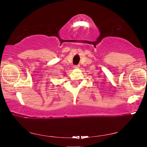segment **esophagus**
Returning a JSON list of instances; mask_svg holds the SVG:
<instances>
[{
  "instance_id": "esophagus-1",
  "label": "esophagus",
  "mask_w": 147,
  "mask_h": 147,
  "mask_svg": "<svg viewBox=\"0 0 147 147\" xmlns=\"http://www.w3.org/2000/svg\"><path fill=\"white\" fill-rule=\"evenodd\" d=\"M74 69H79L80 68V65H74Z\"/></svg>"
}]
</instances>
